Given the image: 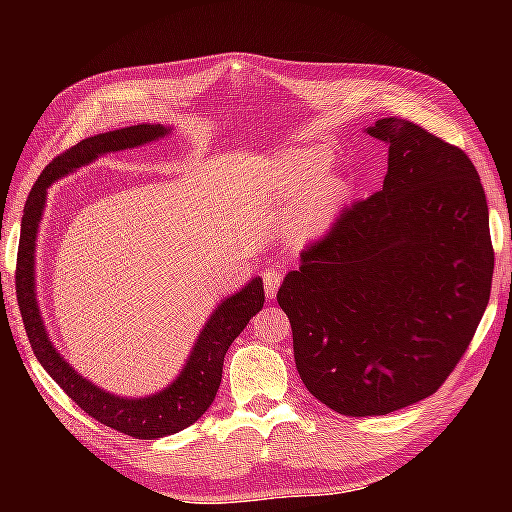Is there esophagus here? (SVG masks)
<instances>
[{"mask_svg":"<svg viewBox=\"0 0 512 512\" xmlns=\"http://www.w3.org/2000/svg\"><path fill=\"white\" fill-rule=\"evenodd\" d=\"M280 282H282V273L277 271V268H271V271L264 273V291H266V298L268 300L275 298Z\"/></svg>","mask_w":512,"mask_h":512,"instance_id":"34e87169","label":"esophagus"}]
</instances>
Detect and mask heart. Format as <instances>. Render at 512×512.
Returning a JSON list of instances; mask_svg holds the SVG:
<instances>
[{
  "label": "heart",
  "instance_id": "obj_1",
  "mask_svg": "<svg viewBox=\"0 0 512 512\" xmlns=\"http://www.w3.org/2000/svg\"><path fill=\"white\" fill-rule=\"evenodd\" d=\"M329 155L320 149H291L273 162V196L289 207L287 237L293 244H311L339 219L350 187L343 178H325Z\"/></svg>",
  "mask_w": 512,
  "mask_h": 512
}]
</instances>
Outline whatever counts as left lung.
<instances>
[{
    "instance_id": "8db88e82",
    "label": "left lung",
    "mask_w": 512,
    "mask_h": 512,
    "mask_svg": "<svg viewBox=\"0 0 512 512\" xmlns=\"http://www.w3.org/2000/svg\"><path fill=\"white\" fill-rule=\"evenodd\" d=\"M384 187L302 250L277 302L307 391L363 418L443 386L490 300L488 203L470 158L413 121L386 117Z\"/></svg>"
}]
</instances>
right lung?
I'll list each match as a JSON object with an SVG mask.
<instances>
[{
    "mask_svg": "<svg viewBox=\"0 0 512 512\" xmlns=\"http://www.w3.org/2000/svg\"><path fill=\"white\" fill-rule=\"evenodd\" d=\"M171 131V126L162 124L119 128V131L88 137V140L79 142L51 160L49 167L40 173L38 183L33 185L27 205H24L20 248H17V305H20L24 329H27L29 343L40 366L94 420L142 440H155L183 431L210 409L221 384L225 352H228L232 341L244 332L248 320L264 307L262 277H253L244 289L223 298L216 305L210 318L205 320L201 334L196 336L183 370L171 384L144 397H124L103 391L94 381L85 379L79 370L69 366V361L51 343L36 293V239L51 183L94 162L101 155L137 149V146L160 140Z\"/></svg>",
    "mask_w": 512,
    "mask_h": 512,
    "instance_id": "1",
    "label": "right lung"
}]
</instances>
